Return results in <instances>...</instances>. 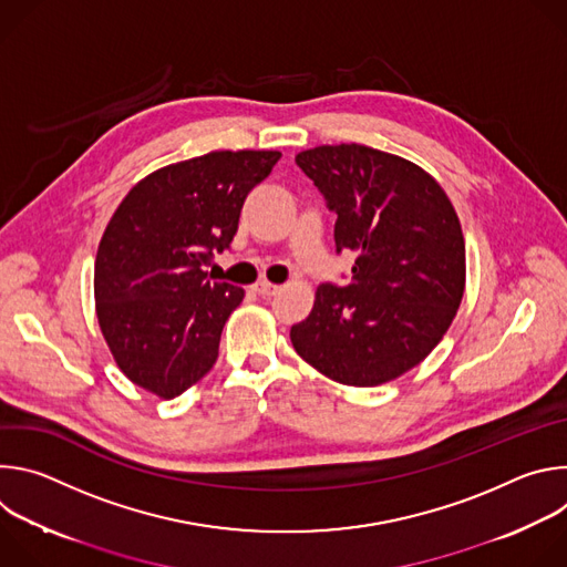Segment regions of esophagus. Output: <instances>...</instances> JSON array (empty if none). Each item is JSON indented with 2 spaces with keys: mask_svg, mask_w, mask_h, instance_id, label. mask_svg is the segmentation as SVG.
<instances>
[{
  "mask_svg": "<svg viewBox=\"0 0 567 567\" xmlns=\"http://www.w3.org/2000/svg\"><path fill=\"white\" fill-rule=\"evenodd\" d=\"M254 291L260 293V296H276V293L280 291V287L274 285V282H269V280H258V282L254 285Z\"/></svg>",
  "mask_w": 567,
  "mask_h": 567,
  "instance_id": "obj_1",
  "label": "esophagus"
}]
</instances>
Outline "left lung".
I'll return each instance as SVG.
<instances>
[{
  "label": "left lung",
  "instance_id": "obj_1",
  "mask_svg": "<svg viewBox=\"0 0 567 567\" xmlns=\"http://www.w3.org/2000/svg\"><path fill=\"white\" fill-rule=\"evenodd\" d=\"M339 219L337 251L357 254L346 287L320 285L291 328L302 361L343 385H381L442 341L466 285L457 213L413 161L359 143L296 154Z\"/></svg>",
  "mask_w": 567,
  "mask_h": 567
}]
</instances>
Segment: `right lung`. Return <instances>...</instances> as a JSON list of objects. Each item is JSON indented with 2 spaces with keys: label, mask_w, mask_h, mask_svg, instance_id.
<instances>
[{
  "label": "right lung",
  "mask_w": 567,
  "mask_h": 567,
  "mask_svg": "<svg viewBox=\"0 0 567 567\" xmlns=\"http://www.w3.org/2000/svg\"><path fill=\"white\" fill-rule=\"evenodd\" d=\"M278 150H217L150 173L123 197L101 237L94 298L121 372L175 399L217 361L245 289L204 271L237 230L241 204L278 164Z\"/></svg>",
  "instance_id": "add662e5"
}]
</instances>
